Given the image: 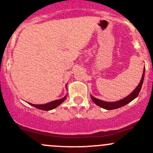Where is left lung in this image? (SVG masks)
<instances>
[{
	"instance_id": "1",
	"label": "left lung",
	"mask_w": 153,
	"mask_h": 153,
	"mask_svg": "<svg viewBox=\"0 0 153 153\" xmlns=\"http://www.w3.org/2000/svg\"><path fill=\"white\" fill-rule=\"evenodd\" d=\"M144 74H145V68H143V75H142L141 80H140V83H139L138 85L137 86L135 89L130 93L128 96H127L126 97L123 98V99H120L119 101H117V102H105V101L101 100V99H96V98L93 97V96H91V99L96 105L101 107V108H104V109L106 110H114V109H117V108H121V107L124 106V105H127L129 102H131V101L134 100L135 98L137 97L140 91V89L142 87V84H143V79H144Z\"/></svg>"
}]
</instances>
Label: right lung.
Here are the masks:
<instances>
[{
	"label": "right lung",
	"mask_w": 153,
	"mask_h": 153,
	"mask_svg": "<svg viewBox=\"0 0 153 153\" xmlns=\"http://www.w3.org/2000/svg\"><path fill=\"white\" fill-rule=\"evenodd\" d=\"M66 87H67V86L66 85ZM66 89H67V87H66ZM66 97H67V96H66H66H65L64 97L62 98V99L52 101V102H48V103H46V104H42V105H35V104H32V103H29V104L30 105H32V106L38 108V109L42 110V111H50V110L54 109L55 108L58 107L60 104L63 103V102L66 100Z\"/></svg>",
	"instance_id": "1"
}]
</instances>
